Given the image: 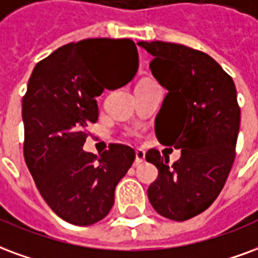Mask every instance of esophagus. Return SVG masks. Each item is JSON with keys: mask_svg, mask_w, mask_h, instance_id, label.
I'll use <instances>...</instances> for the list:
<instances>
[{"mask_svg": "<svg viewBox=\"0 0 258 258\" xmlns=\"http://www.w3.org/2000/svg\"><path fill=\"white\" fill-rule=\"evenodd\" d=\"M146 161V152L143 150H136V159H135V166H139L140 163Z\"/></svg>", "mask_w": 258, "mask_h": 258, "instance_id": "34e87169", "label": "esophagus"}]
</instances>
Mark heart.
<instances>
[{
  "label": "heart",
  "mask_w": 258,
  "mask_h": 258,
  "mask_svg": "<svg viewBox=\"0 0 258 258\" xmlns=\"http://www.w3.org/2000/svg\"><path fill=\"white\" fill-rule=\"evenodd\" d=\"M147 82H150V81H143V82H140V84H147Z\"/></svg>",
  "instance_id": "1"
}]
</instances>
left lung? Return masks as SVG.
<instances>
[{"label":"left lung","mask_w":258,"mask_h":258,"mask_svg":"<svg viewBox=\"0 0 258 258\" xmlns=\"http://www.w3.org/2000/svg\"><path fill=\"white\" fill-rule=\"evenodd\" d=\"M139 45L154 56L152 75L168 90L155 118L157 139L181 150L173 165L166 154L148 150L146 159L158 169L148 199L161 216L184 221L213 204L231 172L240 125L236 88L201 50L162 41Z\"/></svg>","instance_id":"1"}]
</instances>
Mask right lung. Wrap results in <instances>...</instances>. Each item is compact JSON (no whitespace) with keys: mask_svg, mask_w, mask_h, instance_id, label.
Here are the masks:
<instances>
[{"mask_svg":"<svg viewBox=\"0 0 258 258\" xmlns=\"http://www.w3.org/2000/svg\"><path fill=\"white\" fill-rule=\"evenodd\" d=\"M137 69L136 45L126 38L71 42L34 67L22 103L24 161L45 202L71 224L92 225L106 217L116 184L136 158L123 144H110L99 157L82 147L88 126L99 118L95 97L106 86L104 70L121 88Z\"/></svg>","mask_w":258,"mask_h":258,"instance_id":"add662e5","label":"right lung"}]
</instances>
